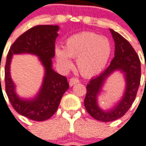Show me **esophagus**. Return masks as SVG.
Instances as JSON below:
<instances>
[{
  "label": "esophagus",
  "mask_w": 146,
  "mask_h": 146,
  "mask_svg": "<svg viewBox=\"0 0 146 146\" xmlns=\"http://www.w3.org/2000/svg\"><path fill=\"white\" fill-rule=\"evenodd\" d=\"M80 83V80H78L77 78L76 77H72L70 79V81H69V83H70V86H73V85H75L76 83Z\"/></svg>",
  "instance_id": "esophagus-1"
}]
</instances>
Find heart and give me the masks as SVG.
I'll return each mask as SVG.
<instances>
[{"mask_svg":"<svg viewBox=\"0 0 146 146\" xmlns=\"http://www.w3.org/2000/svg\"><path fill=\"white\" fill-rule=\"evenodd\" d=\"M112 52L107 37L93 32H82L70 36L66 40L64 49L56 48V60L63 68L73 66L70 58H76L81 74L93 76L103 70L107 64Z\"/></svg>","mask_w":146,"mask_h":146,"instance_id":"1","label":"heart"}]
</instances>
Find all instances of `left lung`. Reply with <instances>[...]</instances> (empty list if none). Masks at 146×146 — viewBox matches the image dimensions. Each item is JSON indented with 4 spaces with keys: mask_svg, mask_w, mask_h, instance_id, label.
Wrapping results in <instances>:
<instances>
[{
    "mask_svg": "<svg viewBox=\"0 0 146 146\" xmlns=\"http://www.w3.org/2000/svg\"><path fill=\"white\" fill-rule=\"evenodd\" d=\"M110 32L115 41V56L103 73L91 79L86 86L84 100V106L88 113L96 119L106 122L122 117L129 110L137 94L141 79V63L135 50L119 33L112 29ZM115 70H121L125 73V94L115 108L105 112L98 106L97 96L105 79Z\"/></svg>",
    "mask_w": 146,
    "mask_h": 146,
    "instance_id": "left-lung-1",
    "label": "left lung"
}]
</instances>
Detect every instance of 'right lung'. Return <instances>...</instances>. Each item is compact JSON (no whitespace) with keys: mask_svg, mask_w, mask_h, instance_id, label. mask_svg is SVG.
Masks as SVG:
<instances>
[{"mask_svg":"<svg viewBox=\"0 0 146 146\" xmlns=\"http://www.w3.org/2000/svg\"><path fill=\"white\" fill-rule=\"evenodd\" d=\"M58 26L37 25L21 34L11 46L5 64V90L10 103L17 112L34 121H45L56 113L63 93L68 90L65 76L52 69V58L55 56V40L58 36ZM32 53L40 57L45 67L43 86L33 100L20 99L14 91L9 75V64L13 54ZM1 79V78H0Z\"/></svg>","mask_w":146,"mask_h":146,"instance_id":"right-lung-1","label":"right lung"}]
</instances>
